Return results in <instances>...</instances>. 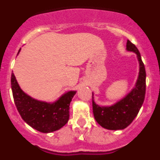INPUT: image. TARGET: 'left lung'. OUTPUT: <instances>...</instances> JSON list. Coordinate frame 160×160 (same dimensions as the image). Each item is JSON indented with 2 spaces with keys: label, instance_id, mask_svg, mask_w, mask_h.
Here are the masks:
<instances>
[{
  "label": "left lung",
  "instance_id": "left-lung-1",
  "mask_svg": "<svg viewBox=\"0 0 160 160\" xmlns=\"http://www.w3.org/2000/svg\"><path fill=\"white\" fill-rule=\"evenodd\" d=\"M127 50L136 54L139 64V71L135 86L122 99L111 106H99L94 100L92 106L94 116L101 127L108 130H122L130 125L137 116L142 107L146 92V71L141 55L136 46L129 40L127 42Z\"/></svg>",
  "mask_w": 160,
  "mask_h": 160
}]
</instances>
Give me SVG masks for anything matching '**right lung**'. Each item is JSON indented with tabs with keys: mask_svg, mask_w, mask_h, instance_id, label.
<instances>
[{
	"mask_svg": "<svg viewBox=\"0 0 160 160\" xmlns=\"http://www.w3.org/2000/svg\"><path fill=\"white\" fill-rule=\"evenodd\" d=\"M11 87L18 112L31 128L42 133H50L67 123L70 117V104L76 94L75 90L65 93L53 102L40 101L24 92L14 73L11 75Z\"/></svg>",
	"mask_w": 160,
	"mask_h": 160,
	"instance_id": "obj_1",
	"label": "right lung"
}]
</instances>
